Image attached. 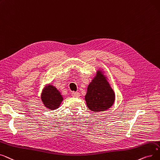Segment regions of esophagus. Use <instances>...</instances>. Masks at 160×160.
<instances>
[{"instance_id":"esophagus-1","label":"esophagus","mask_w":160,"mask_h":160,"mask_svg":"<svg viewBox=\"0 0 160 160\" xmlns=\"http://www.w3.org/2000/svg\"><path fill=\"white\" fill-rule=\"evenodd\" d=\"M72 96L73 97H76V98H78L80 96V93L78 92H73L72 93Z\"/></svg>"}]
</instances>
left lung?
I'll use <instances>...</instances> for the list:
<instances>
[{"instance_id":"1","label":"left lung","mask_w":160,"mask_h":160,"mask_svg":"<svg viewBox=\"0 0 160 160\" xmlns=\"http://www.w3.org/2000/svg\"><path fill=\"white\" fill-rule=\"evenodd\" d=\"M115 100V94L106 77L100 70L88 86L85 100L87 107L94 112L103 111L110 108Z\"/></svg>"}]
</instances>
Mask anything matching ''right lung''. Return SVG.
Masks as SVG:
<instances>
[{"label": "right lung", "mask_w": 160, "mask_h": 160, "mask_svg": "<svg viewBox=\"0 0 160 160\" xmlns=\"http://www.w3.org/2000/svg\"><path fill=\"white\" fill-rule=\"evenodd\" d=\"M41 99L45 107L51 110H55L59 108L63 100V97L56 87L49 85L43 90Z\"/></svg>", "instance_id": "right-lung-1"}]
</instances>
